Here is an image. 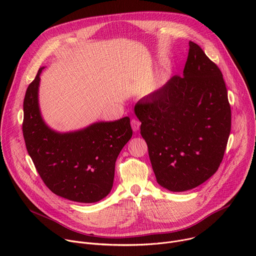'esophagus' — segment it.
<instances>
[{
    "mask_svg": "<svg viewBox=\"0 0 256 256\" xmlns=\"http://www.w3.org/2000/svg\"><path fill=\"white\" fill-rule=\"evenodd\" d=\"M130 124H132V128L134 132H138L140 130V120H138L136 118H132V122H130Z\"/></svg>",
    "mask_w": 256,
    "mask_h": 256,
    "instance_id": "34e87169",
    "label": "esophagus"
}]
</instances>
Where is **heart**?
Masks as SVG:
<instances>
[{
  "mask_svg": "<svg viewBox=\"0 0 256 256\" xmlns=\"http://www.w3.org/2000/svg\"><path fill=\"white\" fill-rule=\"evenodd\" d=\"M163 76H164V75H163V74H161V75H160V76H159V77H158V81H160V80H162V79H163V78H164V77H163Z\"/></svg>",
  "mask_w": 256,
  "mask_h": 256,
  "instance_id": "obj_1",
  "label": "heart"
}]
</instances>
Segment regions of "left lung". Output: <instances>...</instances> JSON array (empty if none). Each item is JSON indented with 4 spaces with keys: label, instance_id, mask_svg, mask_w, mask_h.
Returning a JSON list of instances; mask_svg holds the SVG:
<instances>
[{
    "label": "left lung",
    "instance_id": "left-lung-1",
    "mask_svg": "<svg viewBox=\"0 0 256 256\" xmlns=\"http://www.w3.org/2000/svg\"><path fill=\"white\" fill-rule=\"evenodd\" d=\"M184 77L138 100L134 114L158 184L170 192L192 190L220 166L231 130L222 72L190 42Z\"/></svg>",
    "mask_w": 256,
    "mask_h": 256
}]
</instances>
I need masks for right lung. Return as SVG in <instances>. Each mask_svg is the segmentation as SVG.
Listing matches in <instances>:
<instances>
[{
    "label": "right lung",
    "instance_id": "add662e5",
    "mask_svg": "<svg viewBox=\"0 0 256 256\" xmlns=\"http://www.w3.org/2000/svg\"><path fill=\"white\" fill-rule=\"evenodd\" d=\"M28 86L22 124L26 149L46 186L68 200L91 204L110 192L116 161L132 130L130 118L98 122L60 132L44 120L38 102L40 74Z\"/></svg>",
    "mask_w": 256,
    "mask_h": 256
}]
</instances>
